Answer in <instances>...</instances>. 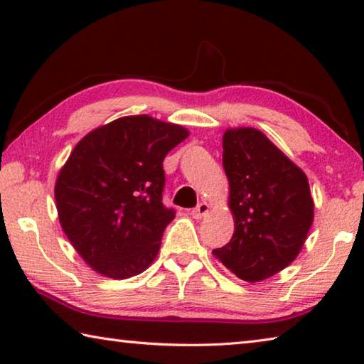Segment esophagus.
<instances>
[{
	"mask_svg": "<svg viewBox=\"0 0 364 364\" xmlns=\"http://www.w3.org/2000/svg\"><path fill=\"white\" fill-rule=\"evenodd\" d=\"M208 208H210V205H208L207 202H200L199 205L191 210V215H193V218L200 220L202 217H205V215L208 213Z\"/></svg>",
	"mask_w": 364,
	"mask_h": 364,
	"instance_id": "esophagus-1",
	"label": "esophagus"
}]
</instances>
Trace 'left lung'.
Here are the masks:
<instances>
[{"mask_svg":"<svg viewBox=\"0 0 364 364\" xmlns=\"http://www.w3.org/2000/svg\"><path fill=\"white\" fill-rule=\"evenodd\" d=\"M223 168L234 234L213 255L244 281L271 278L295 260L313 223L306 175L255 128L226 130Z\"/></svg>","mask_w":364,"mask_h":364,"instance_id":"obj_1","label":"left lung"}]
</instances>
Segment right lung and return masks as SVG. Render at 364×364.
I'll list each match as a JSON object with an SVG mask.
<instances>
[{"label": "right lung", "instance_id": "1", "mask_svg": "<svg viewBox=\"0 0 364 364\" xmlns=\"http://www.w3.org/2000/svg\"><path fill=\"white\" fill-rule=\"evenodd\" d=\"M188 130L149 115L122 117L80 141L59 171L60 226L97 273L127 279L157 257L175 210L164 205V159Z\"/></svg>", "mask_w": 364, "mask_h": 364}]
</instances>
